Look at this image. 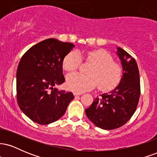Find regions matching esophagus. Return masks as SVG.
<instances>
[{"instance_id": "1", "label": "esophagus", "mask_w": 157, "mask_h": 157, "mask_svg": "<svg viewBox=\"0 0 157 157\" xmlns=\"http://www.w3.org/2000/svg\"><path fill=\"white\" fill-rule=\"evenodd\" d=\"M73 94H74V95H75V96H78V95H81V94H81V93L76 92V91H75V92H74Z\"/></svg>"}]
</instances>
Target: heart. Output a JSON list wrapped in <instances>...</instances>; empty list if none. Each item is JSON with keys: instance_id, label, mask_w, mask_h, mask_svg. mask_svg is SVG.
I'll return each mask as SVG.
<instances>
[{"instance_id": "heart-1", "label": "heart", "mask_w": 157, "mask_h": 157, "mask_svg": "<svg viewBox=\"0 0 157 157\" xmlns=\"http://www.w3.org/2000/svg\"><path fill=\"white\" fill-rule=\"evenodd\" d=\"M85 59L93 63L88 71L89 75L71 74L66 78V86L76 92H83L96 88L101 91H110L120 83L122 68L107 51L97 49L85 53ZM81 59L76 51H72L64 57L63 67L68 72H73L79 68Z\"/></svg>"}]
</instances>
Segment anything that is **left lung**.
I'll use <instances>...</instances> for the list:
<instances>
[{"mask_svg":"<svg viewBox=\"0 0 157 157\" xmlns=\"http://www.w3.org/2000/svg\"><path fill=\"white\" fill-rule=\"evenodd\" d=\"M123 75L120 84L111 92L94 99L86 109L88 118L97 127L105 130L120 128L133 116L140 96V73L136 60L121 48H117Z\"/></svg>","mask_w":157,"mask_h":157,"instance_id":"obj_1","label":"left lung"}]
</instances>
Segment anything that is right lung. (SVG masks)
<instances>
[{"instance_id": "add662e5", "label": "right lung", "mask_w": 157, "mask_h": 157, "mask_svg": "<svg viewBox=\"0 0 157 157\" xmlns=\"http://www.w3.org/2000/svg\"><path fill=\"white\" fill-rule=\"evenodd\" d=\"M75 46L50 38L35 45L23 55L16 75L17 101L32 121L47 125L60 119L74 99L71 92L53 86L65 81L63 61Z\"/></svg>"}]
</instances>
